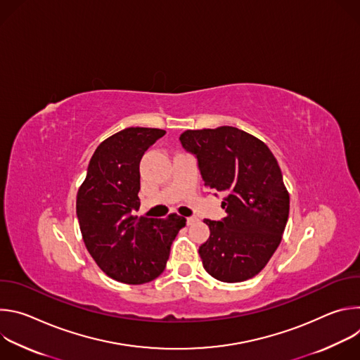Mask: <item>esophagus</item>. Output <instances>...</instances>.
Instances as JSON below:
<instances>
[{"label":"esophagus","instance_id":"obj_1","mask_svg":"<svg viewBox=\"0 0 360 360\" xmlns=\"http://www.w3.org/2000/svg\"><path fill=\"white\" fill-rule=\"evenodd\" d=\"M198 219L195 218V217H189V218H186V224L188 225H192V224H195Z\"/></svg>","mask_w":360,"mask_h":360}]
</instances>
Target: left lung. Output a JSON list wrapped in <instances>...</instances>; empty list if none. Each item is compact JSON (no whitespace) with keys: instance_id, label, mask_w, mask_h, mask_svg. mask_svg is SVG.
Returning a JSON list of instances; mask_svg holds the SVG:
<instances>
[{"instance_id":"obj_1","label":"left lung","mask_w":360,"mask_h":360,"mask_svg":"<svg viewBox=\"0 0 360 360\" xmlns=\"http://www.w3.org/2000/svg\"><path fill=\"white\" fill-rule=\"evenodd\" d=\"M182 146L193 153L210 189L225 193L222 221L203 219L208 240L199 246L212 278L235 283L258 275L278 249L289 217V193L271 149L235 127L188 129Z\"/></svg>"}]
</instances>
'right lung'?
<instances>
[{
    "mask_svg": "<svg viewBox=\"0 0 360 360\" xmlns=\"http://www.w3.org/2000/svg\"><path fill=\"white\" fill-rule=\"evenodd\" d=\"M164 135V129L131 127L101 142L77 193V217L88 252L102 271L122 283L158 278L186 224L176 214L165 219L132 215L139 208L141 158Z\"/></svg>",
    "mask_w": 360,
    "mask_h": 360,
    "instance_id": "add662e5",
    "label": "right lung"
}]
</instances>
